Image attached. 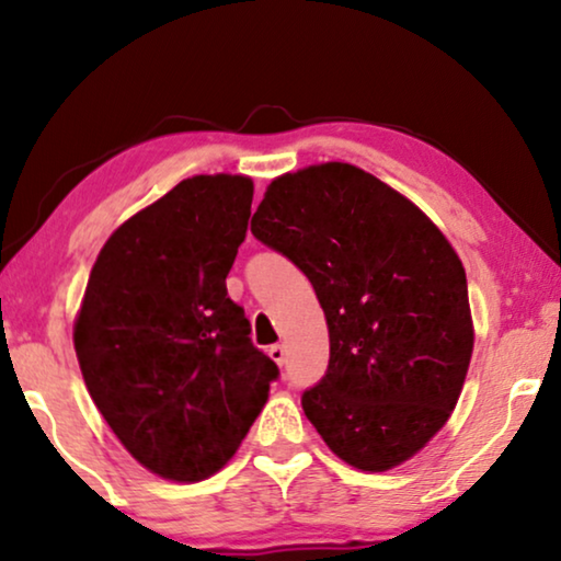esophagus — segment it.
<instances>
[{
	"instance_id": "esophagus-1",
	"label": "esophagus",
	"mask_w": 561,
	"mask_h": 561,
	"mask_svg": "<svg viewBox=\"0 0 561 561\" xmlns=\"http://www.w3.org/2000/svg\"><path fill=\"white\" fill-rule=\"evenodd\" d=\"M267 355L273 357V363H278L280 367L286 365V359H288V350H286V344H273L271 350H267Z\"/></svg>"
}]
</instances>
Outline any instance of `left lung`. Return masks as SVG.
<instances>
[{
    "label": "left lung",
    "mask_w": 561,
    "mask_h": 561,
    "mask_svg": "<svg viewBox=\"0 0 561 561\" xmlns=\"http://www.w3.org/2000/svg\"><path fill=\"white\" fill-rule=\"evenodd\" d=\"M252 234L311 280L329 367L306 419L344 462L386 472L447 424L474 329L462 260L439 227L363 168L309 165L275 179Z\"/></svg>",
    "instance_id": "1"
}]
</instances>
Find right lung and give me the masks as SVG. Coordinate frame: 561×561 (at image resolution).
Here are the masks:
<instances>
[{
    "label": "right lung",
    "instance_id": "add662e5",
    "mask_svg": "<svg viewBox=\"0 0 561 561\" xmlns=\"http://www.w3.org/2000/svg\"><path fill=\"white\" fill-rule=\"evenodd\" d=\"M250 204L248 175L181 181L106 240L76 317V357L96 409L165 480L219 472L278 378L227 296Z\"/></svg>",
    "mask_w": 561,
    "mask_h": 561
}]
</instances>
